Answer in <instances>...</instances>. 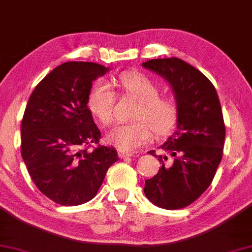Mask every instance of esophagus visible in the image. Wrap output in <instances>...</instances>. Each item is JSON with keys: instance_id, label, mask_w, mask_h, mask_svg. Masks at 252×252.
Returning <instances> with one entry per match:
<instances>
[{"instance_id": "34e87169", "label": "esophagus", "mask_w": 252, "mask_h": 252, "mask_svg": "<svg viewBox=\"0 0 252 252\" xmlns=\"http://www.w3.org/2000/svg\"><path fill=\"white\" fill-rule=\"evenodd\" d=\"M118 156H120L121 158H130V156H132L130 153H126L123 152V150H118Z\"/></svg>"}]
</instances>
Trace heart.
Instances as JSON below:
<instances>
[{
    "label": "heart",
    "instance_id": "1",
    "mask_svg": "<svg viewBox=\"0 0 252 252\" xmlns=\"http://www.w3.org/2000/svg\"><path fill=\"white\" fill-rule=\"evenodd\" d=\"M117 85L138 103L131 117L135 122L115 126L106 135L109 143L123 152H134L150 142L152 130L158 137L172 131L179 118L178 104L173 98L161 97L160 86L154 80L137 72H123ZM115 100L116 94L109 84L97 80L88 94L90 114L102 126H109L114 120Z\"/></svg>",
    "mask_w": 252,
    "mask_h": 252
}]
</instances>
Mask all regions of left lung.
<instances>
[{"label": "left lung", "mask_w": 252, "mask_h": 252, "mask_svg": "<svg viewBox=\"0 0 252 252\" xmlns=\"http://www.w3.org/2000/svg\"><path fill=\"white\" fill-rule=\"evenodd\" d=\"M142 66L168 80L179 108L175 132L160 147L166 155L148 152L162 166L146 180L144 194L161 209H184L209 189L221 161L225 123L220 102L209 78L179 58L152 59Z\"/></svg>", "instance_id": "1"}]
</instances>
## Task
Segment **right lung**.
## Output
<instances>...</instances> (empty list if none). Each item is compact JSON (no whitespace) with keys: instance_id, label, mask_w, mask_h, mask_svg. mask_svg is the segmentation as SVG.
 Returning <instances> with one entry per match:
<instances>
[{"instance_id":"obj_1","label":"right lung","mask_w":252,"mask_h":252,"mask_svg":"<svg viewBox=\"0 0 252 252\" xmlns=\"http://www.w3.org/2000/svg\"><path fill=\"white\" fill-rule=\"evenodd\" d=\"M108 71L96 63H62L28 99L21 123L22 158L40 192L59 205L94 198L118 160L114 147L99 144L102 134L88 108L92 82Z\"/></svg>"}]
</instances>
